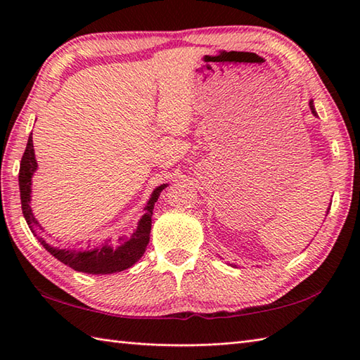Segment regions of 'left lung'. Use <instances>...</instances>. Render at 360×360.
<instances>
[{
	"label": "left lung",
	"mask_w": 360,
	"mask_h": 360,
	"mask_svg": "<svg viewBox=\"0 0 360 360\" xmlns=\"http://www.w3.org/2000/svg\"><path fill=\"white\" fill-rule=\"evenodd\" d=\"M309 108H311V112H312V116H316V117H319L317 116V111H316V106H314V101H309ZM330 207H331V204H330ZM328 212H330V209L326 210V215H328ZM231 264V263H229ZM231 266H233V267H236L235 264H231Z\"/></svg>",
	"instance_id": "left-lung-1"
}]
</instances>
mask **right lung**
<instances>
[{
	"instance_id": "obj_1",
	"label": "right lung",
	"mask_w": 360,
	"mask_h": 360,
	"mask_svg": "<svg viewBox=\"0 0 360 360\" xmlns=\"http://www.w3.org/2000/svg\"><path fill=\"white\" fill-rule=\"evenodd\" d=\"M37 167L38 164L35 159L32 133H30L25 155L21 158L18 174L21 209L30 232L34 233V236H37V240L40 241L41 246L48 250L52 257H56L58 262L70 266L74 271L94 275L122 272L139 262L150 241L151 215L153 209H155V202L158 201L160 192H162L168 184H160L159 187L153 190L150 200L147 201V205H145L143 209L145 213L141 217V219L137 221V226L129 236H120L119 240L103 238L101 243L96 244V246L63 249L49 244L43 238L40 232V224H38L32 207H30V200H32V198H30V193H32V176L37 172Z\"/></svg>"
}]
</instances>
